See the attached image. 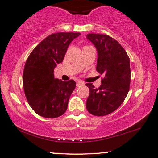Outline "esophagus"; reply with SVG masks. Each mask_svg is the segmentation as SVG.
<instances>
[{
    "label": "esophagus",
    "instance_id": "1",
    "mask_svg": "<svg viewBox=\"0 0 158 158\" xmlns=\"http://www.w3.org/2000/svg\"><path fill=\"white\" fill-rule=\"evenodd\" d=\"M76 85H77V86H80V85H85V83H84V82L81 81H77V83H76Z\"/></svg>",
    "mask_w": 158,
    "mask_h": 158
}]
</instances>
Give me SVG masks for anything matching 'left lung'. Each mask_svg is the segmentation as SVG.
<instances>
[{"mask_svg":"<svg viewBox=\"0 0 158 158\" xmlns=\"http://www.w3.org/2000/svg\"><path fill=\"white\" fill-rule=\"evenodd\" d=\"M86 38L97 50L96 69L104 75L98 89L86 83L90 90L86 109L95 116H104L118 109L128 93L130 59L121 45L109 35L91 33Z\"/></svg>","mask_w":158,"mask_h":158,"instance_id":"8db88e82","label":"left lung"}]
</instances>
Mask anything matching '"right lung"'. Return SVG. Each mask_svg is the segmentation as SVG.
Masks as SVG:
<instances>
[{
    "mask_svg": "<svg viewBox=\"0 0 158 158\" xmlns=\"http://www.w3.org/2000/svg\"><path fill=\"white\" fill-rule=\"evenodd\" d=\"M80 32H57L33 49L24 65L22 82L27 100L40 116L55 118L66 112L76 83L55 78L54 69L62 62L69 45Z\"/></svg>",
    "mask_w": 158,
    "mask_h": 158,
    "instance_id": "add662e5",
    "label": "right lung"
}]
</instances>
